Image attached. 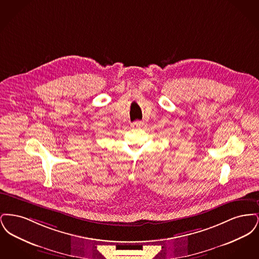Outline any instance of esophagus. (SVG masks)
<instances>
[{"label": "esophagus", "instance_id": "obj_1", "mask_svg": "<svg viewBox=\"0 0 259 259\" xmlns=\"http://www.w3.org/2000/svg\"><path fill=\"white\" fill-rule=\"evenodd\" d=\"M143 125H144V122H143V121L137 120V121L132 123V127H133V128H139V127H142Z\"/></svg>", "mask_w": 259, "mask_h": 259}]
</instances>
